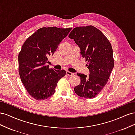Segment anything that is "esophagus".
I'll use <instances>...</instances> for the list:
<instances>
[{
    "label": "esophagus",
    "instance_id": "esophagus-1",
    "mask_svg": "<svg viewBox=\"0 0 135 135\" xmlns=\"http://www.w3.org/2000/svg\"><path fill=\"white\" fill-rule=\"evenodd\" d=\"M66 74H67L68 75H69V76H71V75H74V73H71V72H70V71H66Z\"/></svg>",
    "mask_w": 135,
    "mask_h": 135
}]
</instances>
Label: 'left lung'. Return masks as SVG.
<instances>
[{"mask_svg":"<svg viewBox=\"0 0 135 135\" xmlns=\"http://www.w3.org/2000/svg\"><path fill=\"white\" fill-rule=\"evenodd\" d=\"M69 38L74 39L80 47L90 72L89 76L77 73L80 84L75 87L74 91L81 97L94 98L108 83L114 68L112 45L103 32L92 25L75 27Z\"/></svg>","mask_w":135,"mask_h":135,"instance_id":"left-lung-1","label":"left lung"}]
</instances>
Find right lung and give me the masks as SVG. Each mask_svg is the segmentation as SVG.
Returning <instances> with one entry per match:
<instances>
[{
	"label": "right lung",
	"instance_id": "obj_1",
	"mask_svg": "<svg viewBox=\"0 0 135 135\" xmlns=\"http://www.w3.org/2000/svg\"><path fill=\"white\" fill-rule=\"evenodd\" d=\"M71 28H40L23 44L18 56V72L24 87L35 100L54 95L59 80L66 74L64 70L50 69L46 64Z\"/></svg>",
	"mask_w": 135,
	"mask_h": 135
}]
</instances>
